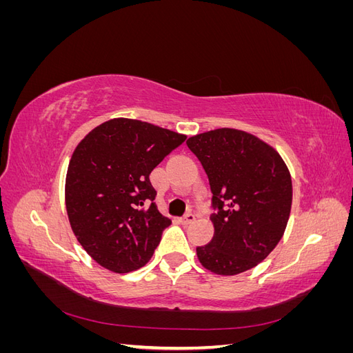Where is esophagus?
Listing matches in <instances>:
<instances>
[{
  "instance_id": "esophagus-1",
  "label": "esophagus",
  "mask_w": 353,
  "mask_h": 353,
  "mask_svg": "<svg viewBox=\"0 0 353 353\" xmlns=\"http://www.w3.org/2000/svg\"><path fill=\"white\" fill-rule=\"evenodd\" d=\"M196 221V215L194 213H187V215L183 218V223H191Z\"/></svg>"
}]
</instances>
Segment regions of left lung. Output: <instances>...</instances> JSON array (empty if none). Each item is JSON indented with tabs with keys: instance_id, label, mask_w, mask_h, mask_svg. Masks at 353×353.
Returning <instances> with one entry per match:
<instances>
[{
	"instance_id": "1",
	"label": "left lung",
	"mask_w": 353,
	"mask_h": 353,
	"mask_svg": "<svg viewBox=\"0 0 353 353\" xmlns=\"http://www.w3.org/2000/svg\"><path fill=\"white\" fill-rule=\"evenodd\" d=\"M187 145L209 178L215 234L199 245L210 272L236 275L262 262L281 240L290 216L292 176L279 152L231 128L191 137Z\"/></svg>"
}]
</instances>
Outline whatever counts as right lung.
Wrapping results in <instances>:
<instances>
[{"label": "right lung", "instance_id": "1", "mask_svg": "<svg viewBox=\"0 0 353 353\" xmlns=\"http://www.w3.org/2000/svg\"><path fill=\"white\" fill-rule=\"evenodd\" d=\"M185 135L117 117L74 148L66 175V209L78 241L103 268L125 274L144 266L170 219L157 210L152 170Z\"/></svg>", "mask_w": 353, "mask_h": 353}]
</instances>
